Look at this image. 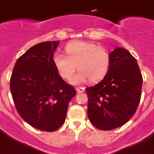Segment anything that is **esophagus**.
<instances>
[{
    "instance_id": "esophagus-1",
    "label": "esophagus",
    "mask_w": 154,
    "mask_h": 154,
    "mask_svg": "<svg viewBox=\"0 0 154 154\" xmlns=\"http://www.w3.org/2000/svg\"><path fill=\"white\" fill-rule=\"evenodd\" d=\"M76 91L78 93H81V92H83L85 91V88L84 87H77L76 88Z\"/></svg>"
}]
</instances>
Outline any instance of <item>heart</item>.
<instances>
[{"label":"heart","instance_id":"heart-1","mask_svg":"<svg viewBox=\"0 0 154 154\" xmlns=\"http://www.w3.org/2000/svg\"><path fill=\"white\" fill-rule=\"evenodd\" d=\"M65 51L66 55L55 53L53 63L59 75L65 80L72 77L76 67L80 70L71 79L70 82L73 85L84 83L88 79L92 82L100 81L109 69V51L97 43L73 41L65 45Z\"/></svg>","mask_w":154,"mask_h":154}]
</instances>
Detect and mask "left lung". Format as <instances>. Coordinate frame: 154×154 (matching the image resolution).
<instances>
[{"mask_svg": "<svg viewBox=\"0 0 154 154\" xmlns=\"http://www.w3.org/2000/svg\"><path fill=\"white\" fill-rule=\"evenodd\" d=\"M109 69L102 81L85 88L90 123L102 130L123 126L135 114L140 101L143 77L136 58L117 48L110 53Z\"/></svg>", "mask_w": 154, "mask_h": 154, "instance_id": "1", "label": "left lung"}]
</instances>
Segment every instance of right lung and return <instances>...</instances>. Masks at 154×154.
Here are the masks:
<instances>
[{
  "instance_id": "right-lung-1",
  "label": "right lung",
  "mask_w": 154,
  "mask_h": 154,
  "mask_svg": "<svg viewBox=\"0 0 154 154\" xmlns=\"http://www.w3.org/2000/svg\"><path fill=\"white\" fill-rule=\"evenodd\" d=\"M59 42H41L16 62L10 80L12 99L19 115L38 130H57L65 123L68 105L76 95L53 63Z\"/></svg>"
}]
</instances>
